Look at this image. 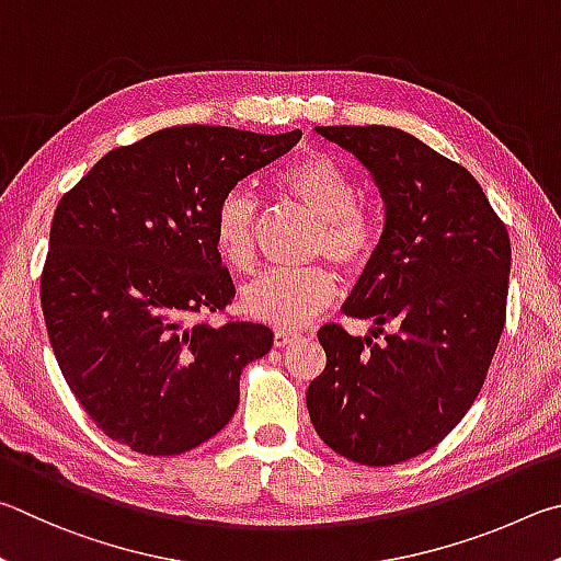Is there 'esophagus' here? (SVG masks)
Listing matches in <instances>:
<instances>
[{
    "label": "esophagus",
    "mask_w": 561,
    "mask_h": 561,
    "mask_svg": "<svg viewBox=\"0 0 561 561\" xmlns=\"http://www.w3.org/2000/svg\"><path fill=\"white\" fill-rule=\"evenodd\" d=\"M296 340H300L298 332L278 330V332H275V335H273V345H275V347H288L290 342H296Z\"/></svg>",
    "instance_id": "esophagus-1"
}]
</instances>
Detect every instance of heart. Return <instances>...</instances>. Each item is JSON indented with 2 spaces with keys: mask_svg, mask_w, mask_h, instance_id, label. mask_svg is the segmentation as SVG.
Listing matches in <instances>:
<instances>
[{
  "mask_svg": "<svg viewBox=\"0 0 561 561\" xmlns=\"http://www.w3.org/2000/svg\"><path fill=\"white\" fill-rule=\"evenodd\" d=\"M275 192L302 206L318 231L312 255H328L342 271L355 275L367 268L379 233L371 214L362 206L359 184L350 170L328 154H306L275 174ZM255 202L243 190L226 192L214 209V249L231 271H251L255 263ZM337 296V280L328 268L268 271L241 293L251 318L275 328H300L325 312Z\"/></svg>",
  "mask_w": 561,
  "mask_h": 561,
  "instance_id": "heart-1",
  "label": "heart"
}]
</instances>
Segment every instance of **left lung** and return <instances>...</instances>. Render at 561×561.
<instances>
[{"mask_svg":"<svg viewBox=\"0 0 561 561\" xmlns=\"http://www.w3.org/2000/svg\"><path fill=\"white\" fill-rule=\"evenodd\" d=\"M316 133L355 154L385 202L377 251L342 306L385 342L320 328L328 365L308 387L310 421L335 454L394 466L440 444L483 389L505 328L510 236L473 174L414 135Z\"/></svg>","mask_w":561,"mask_h":561,"instance_id":"left-lung-1","label":"left lung"}]
</instances>
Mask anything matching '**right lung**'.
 <instances>
[{
    "label": "right lung",
    "mask_w": 561,
    "mask_h": 561,
    "mask_svg": "<svg viewBox=\"0 0 561 561\" xmlns=\"http://www.w3.org/2000/svg\"><path fill=\"white\" fill-rule=\"evenodd\" d=\"M300 135L164 127L101 157L61 196L44 320L66 385L107 438L180 456L236 414L241 369L273 347V332L202 320L236 296L214 249V209Z\"/></svg>",
    "instance_id": "right-lung-1"
}]
</instances>
